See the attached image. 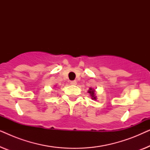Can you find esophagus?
<instances>
[{
    "label": "esophagus",
    "mask_w": 150,
    "mask_h": 150,
    "mask_svg": "<svg viewBox=\"0 0 150 150\" xmlns=\"http://www.w3.org/2000/svg\"><path fill=\"white\" fill-rule=\"evenodd\" d=\"M70 84L71 85H76L77 84V82L76 81H70Z\"/></svg>",
    "instance_id": "1"
}]
</instances>
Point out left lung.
I'll return each instance as SVG.
<instances>
[{"instance_id":"left-lung-1","label":"left lung","mask_w":150,"mask_h":150,"mask_svg":"<svg viewBox=\"0 0 150 150\" xmlns=\"http://www.w3.org/2000/svg\"><path fill=\"white\" fill-rule=\"evenodd\" d=\"M87 92L90 94V96H91L92 100H97V96H96V90L95 89H93V88L90 87L89 90H88Z\"/></svg>"}]
</instances>
